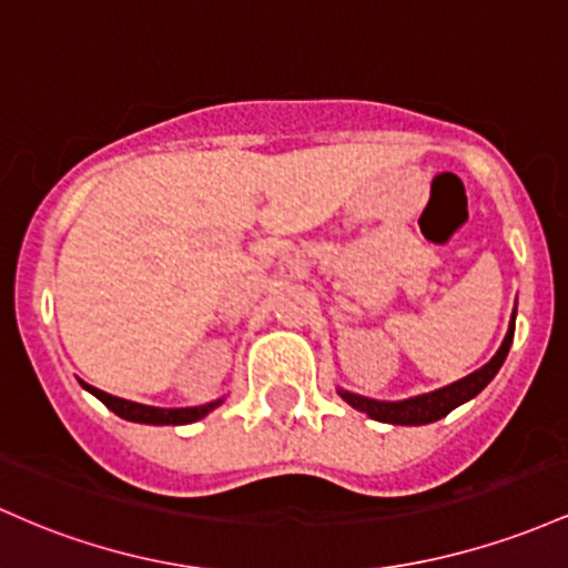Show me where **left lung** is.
I'll return each instance as SVG.
<instances>
[{
  "instance_id": "obj_1",
  "label": "left lung",
  "mask_w": 568,
  "mask_h": 568,
  "mask_svg": "<svg viewBox=\"0 0 568 568\" xmlns=\"http://www.w3.org/2000/svg\"><path fill=\"white\" fill-rule=\"evenodd\" d=\"M513 335H515V311H513V318H509V329H507L505 341H501L499 352L490 356L488 365L475 369V373H469L467 378L456 381V384L437 388V392L418 394V397H410V399H397V403L369 399V397H362V394L346 392V388H337V394H341L348 405L356 407V410L367 413L369 418H375V422H381V424L422 426V424L439 422V418L448 416L454 407L469 403V399L477 397V394H480L483 388L494 381V375L499 373L501 365H505L509 346H513Z\"/></svg>"
}]
</instances>
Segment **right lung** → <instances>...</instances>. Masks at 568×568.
Masks as SVG:
<instances>
[{
    "label": "right lung",
    "mask_w": 568,
    "mask_h": 568,
    "mask_svg": "<svg viewBox=\"0 0 568 568\" xmlns=\"http://www.w3.org/2000/svg\"><path fill=\"white\" fill-rule=\"evenodd\" d=\"M80 384H82V381H80ZM82 388H88L93 397H99L101 403L110 407L114 416L125 418V422H136V424H155V426L193 424V422H199V418L209 416L214 407L222 405V399H214V403H206V405H199V407H152V405L131 403V399L112 397V394L101 392V388L88 386V384H82Z\"/></svg>",
    "instance_id": "1"
}]
</instances>
